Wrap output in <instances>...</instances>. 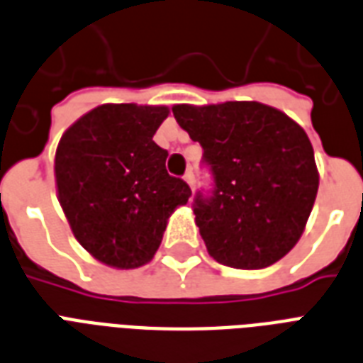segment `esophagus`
Segmentation results:
<instances>
[{
	"mask_svg": "<svg viewBox=\"0 0 363 363\" xmlns=\"http://www.w3.org/2000/svg\"><path fill=\"white\" fill-rule=\"evenodd\" d=\"M184 182H186L188 186H190V190H194V173L192 171H188L186 175H184Z\"/></svg>",
	"mask_w": 363,
	"mask_h": 363,
	"instance_id": "1",
	"label": "esophagus"
}]
</instances>
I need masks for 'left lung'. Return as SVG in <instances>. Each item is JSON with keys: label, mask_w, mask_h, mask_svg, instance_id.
I'll list each match as a JSON object with an SVG mask.
<instances>
[{"label": "left lung", "mask_w": 363, "mask_h": 363, "mask_svg": "<svg viewBox=\"0 0 363 363\" xmlns=\"http://www.w3.org/2000/svg\"><path fill=\"white\" fill-rule=\"evenodd\" d=\"M173 115L215 175L211 199L194 215L207 252L235 269H264L305 232L318 192L315 152L305 130L259 101L173 105Z\"/></svg>", "instance_id": "obj_1"}]
</instances>
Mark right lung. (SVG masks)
<instances>
[{
    "label": "right lung",
    "mask_w": 363,
    "mask_h": 363,
    "mask_svg": "<svg viewBox=\"0 0 363 363\" xmlns=\"http://www.w3.org/2000/svg\"><path fill=\"white\" fill-rule=\"evenodd\" d=\"M165 105L104 104L67 128L54 156L56 194L71 232L90 256L116 269L154 258L190 188L165 171L152 141Z\"/></svg>",
    "instance_id": "obj_1"
}]
</instances>
